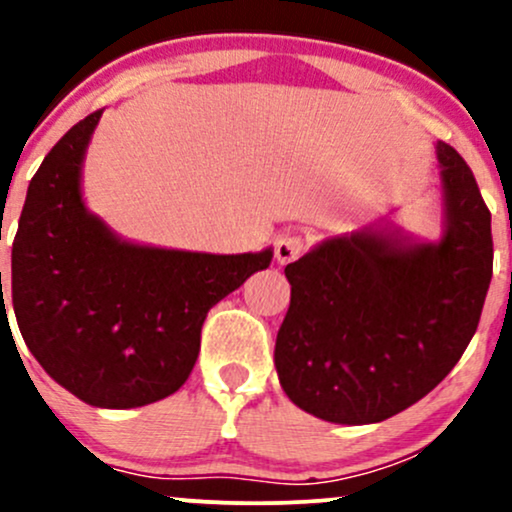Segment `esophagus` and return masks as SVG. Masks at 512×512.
I'll return each instance as SVG.
<instances>
[{
  "mask_svg": "<svg viewBox=\"0 0 512 512\" xmlns=\"http://www.w3.org/2000/svg\"><path fill=\"white\" fill-rule=\"evenodd\" d=\"M305 252V240L301 236H293V233H284V236L276 238L274 243V255L279 264H289L298 260Z\"/></svg>",
  "mask_w": 512,
  "mask_h": 512,
  "instance_id": "obj_1",
  "label": "esophagus"
}]
</instances>
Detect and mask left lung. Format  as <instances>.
Returning <instances> with one entry per match:
<instances>
[{
	"label": "left lung",
	"mask_w": 512,
	"mask_h": 512,
	"mask_svg": "<svg viewBox=\"0 0 512 512\" xmlns=\"http://www.w3.org/2000/svg\"><path fill=\"white\" fill-rule=\"evenodd\" d=\"M438 243L363 228L286 264L291 305L274 366L296 407L332 424H378L455 368L493 274L491 211L464 158L438 142Z\"/></svg>",
	"instance_id": "obj_1"
}]
</instances>
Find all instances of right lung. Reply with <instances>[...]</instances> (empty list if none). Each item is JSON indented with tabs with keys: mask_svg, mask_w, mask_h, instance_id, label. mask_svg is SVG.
I'll use <instances>...</instances> for the list:
<instances>
[{
	"mask_svg": "<svg viewBox=\"0 0 512 512\" xmlns=\"http://www.w3.org/2000/svg\"><path fill=\"white\" fill-rule=\"evenodd\" d=\"M101 115L76 122L28 185L11 303L23 342L55 383L91 407L132 409L180 390L211 305L267 269L272 248L209 255L115 236L81 199V166Z\"/></svg>",
	"mask_w": 512,
	"mask_h": 512,
	"instance_id": "1",
	"label": "right lung"
}]
</instances>
